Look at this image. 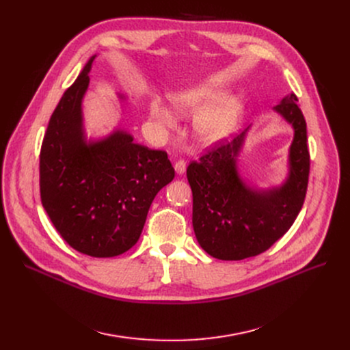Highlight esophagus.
I'll return each mask as SVG.
<instances>
[{"instance_id":"34e87169","label":"esophagus","mask_w":350,"mask_h":350,"mask_svg":"<svg viewBox=\"0 0 350 350\" xmlns=\"http://www.w3.org/2000/svg\"><path fill=\"white\" fill-rule=\"evenodd\" d=\"M174 170L177 174H183L186 172V160H178L174 164Z\"/></svg>"}]
</instances>
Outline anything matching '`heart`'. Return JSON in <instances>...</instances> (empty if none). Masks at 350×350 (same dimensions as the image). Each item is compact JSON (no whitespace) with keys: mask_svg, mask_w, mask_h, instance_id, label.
<instances>
[{"mask_svg":"<svg viewBox=\"0 0 350 350\" xmlns=\"http://www.w3.org/2000/svg\"><path fill=\"white\" fill-rule=\"evenodd\" d=\"M174 109L181 115L199 112L194 120L196 135L200 142L213 144L226 139L237 123L240 106L234 99H218L210 88H193L181 90L172 96ZM153 119L163 127H173L174 118L167 109L154 103L152 106Z\"/></svg>","mask_w":350,"mask_h":350,"instance_id":"1","label":"heart"}]
</instances>
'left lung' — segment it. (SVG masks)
<instances>
[{
  "mask_svg": "<svg viewBox=\"0 0 350 350\" xmlns=\"http://www.w3.org/2000/svg\"><path fill=\"white\" fill-rule=\"evenodd\" d=\"M275 110L292 124L289 174L278 189L256 191L238 174L237 156L245 133L223 139L187 167L193 191V228L207 254L224 261L255 256L273 245L295 221L306 196L309 150L306 122L291 94Z\"/></svg>",
  "mask_w": 350,
  "mask_h": 350,
  "instance_id": "left-lung-1",
  "label": "left lung"
}]
</instances>
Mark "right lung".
I'll list each match as a JSON object with an SVG mask.
<instances>
[{"label": "right lung", "mask_w": 350, "mask_h": 350, "mask_svg": "<svg viewBox=\"0 0 350 350\" xmlns=\"http://www.w3.org/2000/svg\"><path fill=\"white\" fill-rule=\"evenodd\" d=\"M92 57L55 107L40 154L42 206L64 240L82 254L109 258L139 240L156 194L174 178L164 150L115 131L86 143L82 98Z\"/></svg>", "instance_id": "add662e5"}]
</instances>
